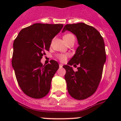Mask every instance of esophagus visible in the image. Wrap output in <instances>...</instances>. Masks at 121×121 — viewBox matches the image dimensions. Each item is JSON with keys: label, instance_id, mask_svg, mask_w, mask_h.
<instances>
[{"label": "esophagus", "instance_id": "1", "mask_svg": "<svg viewBox=\"0 0 121 121\" xmlns=\"http://www.w3.org/2000/svg\"><path fill=\"white\" fill-rule=\"evenodd\" d=\"M62 66H63L62 64H59V67H60V68H62Z\"/></svg>", "mask_w": 121, "mask_h": 121}]
</instances>
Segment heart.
I'll use <instances>...</instances> for the list:
<instances>
[{"label":"heart","mask_w":121,"mask_h":121,"mask_svg":"<svg viewBox=\"0 0 121 121\" xmlns=\"http://www.w3.org/2000/svg\"><path fill=\"white\" fill-rule=\"evenodd\" d=\"M64 41L66 43L68 42L69 41L71 40H75V37L73 35L70 34V33H67L66 35H65L63 37ZM68 55L66 54H60L57 56V58L61 62H65L67 60V57H68Z\"/></svg>","instance_id":"b5f03b06"}]
</instances>
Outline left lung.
<instances>
[{
  "label": "left lung",
  "mask_w": 121,
  "mask_h": 121,
  "mask_svg": "<svg viewBox=\"0 0 121 121\" xmlns=\"http://www.w3.org/2000/svg\"><path fill=\"white\" fill-rule=\"evenodd\" d=\"M67 30L76 36L79 44L68 65L63 66L67 90L71 97L83 100L93 95L100 83L106 61L104 41L96 29L84 23L66 25L62 33ZM72 65H80L78 71Z\"/></svg>",
  "instance_id": "obj_1"
}]
</instances>
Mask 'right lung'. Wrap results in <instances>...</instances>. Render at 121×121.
Listing matches in <instances>:
<instances>
[{"mask_svg": "<svg viewBox=\"0 0 121 121\" xmlns=\"http://www.w3.org/2000/svg\"><path fill=\"white\" fill-rule=\"evenodd\" d=\"M63 26L35 23L22 29L14 41L13 68L19 86L31 98H43L50 91L59 64L52 60L50 64L43 65L40 60Z\"/></svg>", "mask_w": 121, "mask_h": 121, "instance_id": "1", "label": "right lung"}]
</instances>
